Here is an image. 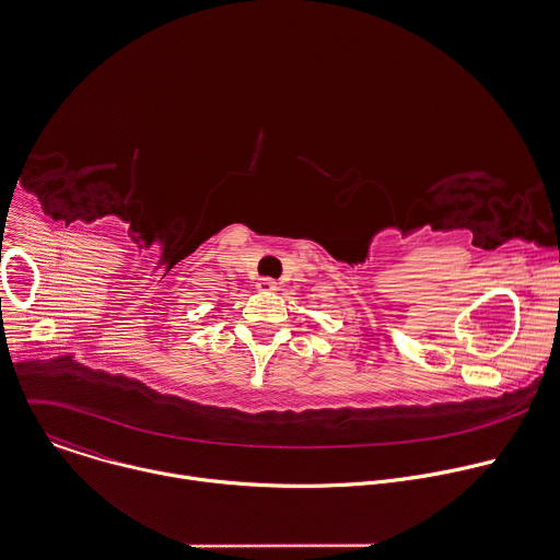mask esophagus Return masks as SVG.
<instances>
[{
  "instance_id": "obj_1",
  "label": "esophagus",
  "mask_w": 560,
  "mask_h": 560,
  "mask_svg": "<svg viewBox=\"0 0 560 560\" xmlns=\"http://www.w3.org/2000/svg\"><path fill=\"white\" fill-rule=\"evenodd\" d=\"M257 290L259 292H275L277 290V281L270 279V277H264L257 281Z\"/></svg>"
}]
</instances>
